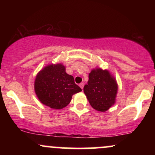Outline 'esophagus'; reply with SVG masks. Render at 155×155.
Masks as SVG:
<instances>
[{"label":"esophagus","instance_id":"1","mask_svg":"<svg viewBox=\"0 0 155 155\" xmlns=\"http://www.w3.org/2000/svg\"><path fill=\"white\" fill-rule=\"evenodd\" d=\"M79 87L81 88V90H83V88H84V83L79 84Z\"/></svg>","mask_w":155,"mask_h":155}]
</instances>
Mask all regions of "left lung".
I'll list each match as a JSON object with an SVG mask.
<instances>
[{
  "instance_id": "left-lung-1",
  "label": "left lung",
  "mask_w": 155,
  "mask_h": 155,
  "mask_svg": "<svg viewBox=\"0 0 155 155\" xmlns=\"http://www.w3.org/2000/svg\"><path fill=\"white\" fill-rule=\"evenodd\" d=\"M84 92L92 108L106 111L114 104L117 84L108 71L94 69L89 74V81L84 87Z\"/></svg>"
}]
</instances>
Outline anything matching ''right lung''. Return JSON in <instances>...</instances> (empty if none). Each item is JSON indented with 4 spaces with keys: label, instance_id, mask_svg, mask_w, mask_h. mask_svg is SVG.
Masks as SVG:
<instances>
[{
    "label": "right lung",
    "instance_id": "1",
    "mask_svg": "<svg viewBox=\"0 0 155 155\" xmlns=\"http://www.w3.org/2000/svg\"><path fill=\"white\" fill-rule=\"evenodd\" d=\"M34 87L39 101L55 109L67 106L72 95L81 91L62 64L47 65L41 71L35 78Z\"/></svg>",
    "mask_w": 155,
    "mask_h": 155
}]
</instances>
